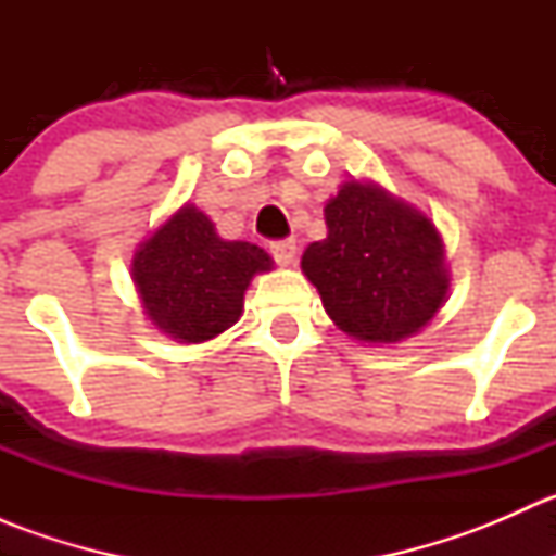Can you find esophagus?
<instances>
[{"mask_svg": "<svg viewBox=\"0 0 556 556\" xmlns=\"http://www.w3.org/2000/svg\"><path fill=\"white\" fill-rule=\"evenodd\" d=\"M271 255L279 266H290L295 261V242L293 239H282V242H271Z\"/></svg>", "mask_w": 556, "mask_h": 556, "instance_id": "esophagus-1", "label": "esophagus"}]
</instances>
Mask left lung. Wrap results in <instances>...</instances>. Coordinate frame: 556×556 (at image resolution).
I'll return each instance as SVG.
<instances>
[{
    "label": "left lung",
    "instance_id": "1",
    "mask_svg": "<svg viewBox=\"0 0 556 556\" xmlns=\"http://www.w3.org/2000/svg\"><path fill=\"white\" fill-rule=\"evenodd\" d=\"M328 237L301 257L325 312L346 336L395 344L444 306L450 268L433 223L374 182L341 185L325 204Z\"/></svg>",
    "mask_w": 556,
    "mask_h": 556
}]
</instances>
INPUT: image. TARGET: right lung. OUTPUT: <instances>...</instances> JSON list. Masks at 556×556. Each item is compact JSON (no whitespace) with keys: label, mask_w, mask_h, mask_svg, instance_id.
<instances>
[{"label":"right lung","mask_w":556,"mask_h":556,"mask_svg":"<svg viewBox=\"0 0 556 556\" xmlns=\"http://www.w3.org/2000/svg\"><path fill=\"white\" fill-rule=\"evenodd\" d=\"M271 266L261 247L226 242L204 212L185 204L139 244L131 277L155 328L201 344L242 317L244 290Z\"/></svg>","instance_id":"add662e5"}]
</instances>
